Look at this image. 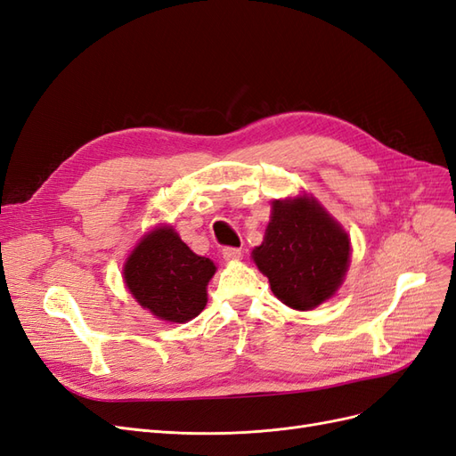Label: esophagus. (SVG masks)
Masks as SVG:
<instances>
[{
  "label": "esophagus",
  "instance_id": "34e87169",
  "mask_svg": "<svg viewBox=\"0 0 456 456\" xmlns=\"http://www.w3.org/2000/svg\"><path fill=\"white\" fill-rule=\"evenodd\" d=\"M223 256H224V260H240L241 249H236V247H224Z\"/></svg>",
  "mask_w": 456,
  "mask_h": 456
}]
</instances>
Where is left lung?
Wrapping results in <instances>:
<instances>
[{
  "instance_id": "obj_1",
  "label": "left lung",
  "mask_w": 456,
  "mask_h": 456,
  "mask_svg": "<svg viewBox=\"0 0 456 456\" xmlns=\"http://www.w3.org/2000/svg\"><path fill=\"white\" fill-rule=\"evenodd\" d=\"M253 260L283 305L314 310L342 285L350 266V240L314 198L275 200Z\"/></svg>"
}]
</instances>
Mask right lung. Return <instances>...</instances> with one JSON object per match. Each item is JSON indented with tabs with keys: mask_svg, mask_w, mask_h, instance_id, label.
<instances>
[{
	"mask_svg": "<svg viewBox=\"0 0 456 456\" xmlns=\"http://www.w3.org/2000/svg\"><path fill=\"white\" fill-rule=\"evenodd\" d=\"M216 266L190 251L173 226H158L134 247L123 280L136 302L163 322L186 323L207 305V283Z\"/></svg>",
	"mask_w": 456,
	"mask_h": 456,
	"instance_id": "right-lung-1",
	"label": "right lung"
}]
</instances>
